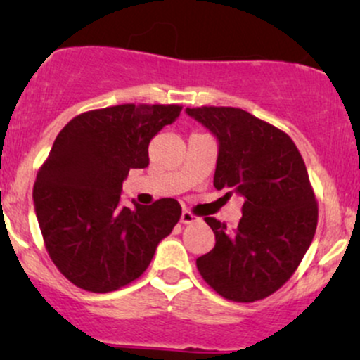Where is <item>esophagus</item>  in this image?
<instances>
[{"label": "esophagus", "instance_id": "obj_1", "mask_svg": "<svg viewBox=\"0 0 360 360\" xmlns=\"http://www.w3.org/2000/svg\"><path fill=\"white\" fill-rule=\"evenodd\" d=\"M196 221H200V218H198L196 214H193L191 212H188V210H184V212L181 213V223H184V225H191V223Z\"/></svg>", "mask_w": 360, "mask_h": 360}]
</instances>
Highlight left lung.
Here are the masks:
<instances>
[{
    "instance_id": "1",
    "label": "left lung",
    "mask_w": 360,
    "mask_h": 360,
    "mask_svg": "<svg viewBox=\"0 0 360 360\" xmlns=\"http://www.w3.org/2000/svg\"><path fill=\"white\" fill-rule=\"evenodd\" d=\"M218 140L213 184L243 196L235 230L206 217L214 247L196 259L203 279L238 303L271 296L298 269L315 237L318 203L291 137L232 106L186 108Z\"/></svg>"
}]
</instances>
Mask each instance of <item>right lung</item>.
Here are the masks:
<instances>
[{"mask_svg":"<svg viewBox=\"0 0 360 360\" xmlns=\"http://www.w3.org/2000/svg\"><path fill=\"white\" fill-rule=\"evenodd\" d=\"M179 105H117L77 115L37 172L34 205L45 249L77 288L110 292L143 274L181 218L172 198L120 205L130 169L148 166V143Z\"/></svg>","mask_w":360,"mask_h":360,"instance_id":"obj_1","label":"right lung"}]
</instances>
